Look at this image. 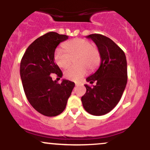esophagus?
I'll return each instance as SVG.
<instances>
[{"instance_id": "34e87169", "label": "esophagus", "mask_w": 150, "mask_h": 150, "mask_svg": "<svg viewBox=\"0 0 150 150\" xmlns=\"http://www.w3.org/2000/svg\"><path fill=\"white\" fill-rule=\"evenodd\" d=\"M80 85V83L79 82H75V86H79Z\"/></svg>"}]
</instances>
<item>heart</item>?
<instances>
[{"instance_id":"heart-1","label":"heart","mask_w":150,"mask_h":150,"mask_svg":"<svg viewBox=\"0 0 150 150\" xmlns=\"http://www.w3.org/2000/svg\"><path fill=\"white\" fill-rule=\"evenodd\" d=\"M63 47L56 50L54 60L61 68H66L71 64L73 59L76 65L70 67L64 72L65 78L72 81H79L89 71H94L101 63V53L97 46L92 45L90 41L76 38L65 43Z\"/></svg>"}]
</instances>
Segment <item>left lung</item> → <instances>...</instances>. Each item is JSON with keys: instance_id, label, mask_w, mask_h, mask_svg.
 I'll list each match as a JSON object with an SVG mask.
<instances>
[{"instance_id": "8db88e82", "label": "left lung", "mask_w": 150, "mask_h": 150, "mask_svg": "<svg viewBox=\"0 0 150 150\" xmlns=\"http://www.w3.org/2000/svg\"><path fill=\"white\" fill-rule=\"evenodd\" d=\"M96 44L101 53L99 69L86 80L93 87L85 85L86 93L81 98L87 112L102 116L111 111L119 102L128 80L125 53L111 39L99 34L87 36Z\"/></svg>"}]
</instances>
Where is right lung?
I'll list each match as a JSON object with an SVG mask.
<instances>
[{"mask_svg":"<svg viewBox=\"0 0 150 150\" xmlns=\"http://www.w3.org/2000/svg\"><path fill=\"white\" fill-rule=\"evenodd\" d=\"M68 39L64 34L50 32L28 46L20 63V77L27 100L44 116H56L64 111L75 83L63 80L61 84L52 75L61 78L63 73L54 63L55 50Z\"/></svg>","mask_w":150,"mask_h":150,"instance_id":"obj_1","label":"right lung"}]
</instances>
